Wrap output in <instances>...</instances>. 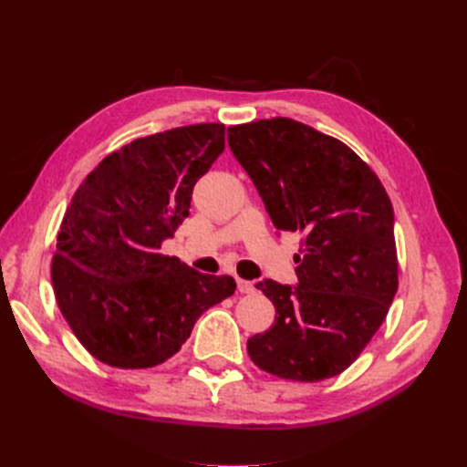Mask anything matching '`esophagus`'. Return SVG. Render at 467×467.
Returning a JSON list of instances; mask_svg holds the SVG:
<instances>
[{
	"label": "esophagus",
	"instance_id": "34e87169",
	"mask_svg": "<svg viewBox=\"0 0 467 467\" xmlns=\"http://www.w3.org/2000/svg\"><path fill=\"white\" fill-rule=\"evenodd\" d=\"M237 290L242 294H251L253 290H255V286H253V282H249V280L237 278Z\"/></svg>",
	"mask_w": 467,
	"mask_h": 467
}]
</instances>
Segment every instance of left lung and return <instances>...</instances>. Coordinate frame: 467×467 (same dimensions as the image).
Wrapping results in <instances>:
<instances>
[{
  "mask_svg": "<svg viewBox=\"0 0 467 467\" xmlns=\"http://www.w3.org/2000/svg\"><path fill=\"white\" fill-rule=\"evenodd\" d=\"M235 160L278 232L302 234L298 285L261 280L275 325L247 341L261 370L321 381L347 370L398 292L393 208L378 175L341 140L276 117L228 129Z\"/></svg>",
  "mask_w": 467,
  "mask_h": 467,
  "instance_id": "8db88e82",
  "label": "left lung"
}]
</instances>
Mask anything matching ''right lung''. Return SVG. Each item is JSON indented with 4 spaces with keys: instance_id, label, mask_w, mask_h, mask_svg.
I'll use <instances>...</instances> for the list:
<instances>
[{
    "instance_id": "add662e5",
    "label": "right lung",
    "mask_w": 467,
    "mask_h": 467,
    "mask_svg": "<svg viewBox=\"0 0 467 467\" xmlns=\"http://www.w3.org/2000/svg\"><path fill=\"white\" fill-rule=\"evenodd\" d=\"M225 126H181L109 153L72 196L52 257L64 319L91 357L124 370L177 355L196 319L235 292L161 253L192 189L223 151Z\"/></svg>"
}]
</instances>
